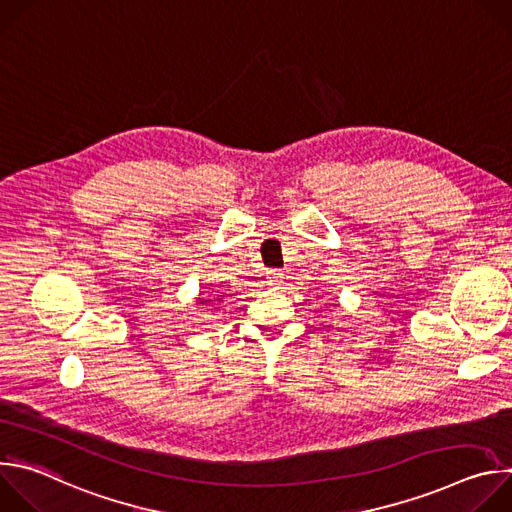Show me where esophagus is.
<instances>
[{"label": "esophagus", "mask_w": 512, "mask_h": 512, "mask_svg": "<svg viewBox=\"0 0 512 512\" xmlns=\"http://www.w3.org/2000/svg\"><path fill=\"white\" fill-rule=\"evenodd\" d=\"M281 279H283V273H281L279 269H271V271H267V283H269V285H279V283H281Z\"/></svg>", "instance_id": "1"}]
</instances>
